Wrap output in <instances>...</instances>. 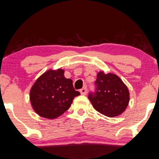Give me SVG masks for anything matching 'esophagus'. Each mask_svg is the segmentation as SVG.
<instances>
[{"instance_id": "obj_1", "label": "esophagus", "mask_w": 159, "mask_h": 159, "mask_svg": "<svg viewBox=\"0 0 159 159\" xmlns=\"http://www.w3.org/2000/svg\"><path fill=\"white\" fill-rule=\"evenodd\" d=\"M87 92H88V89H87L86 86L84 87V88H82L81 90H80V93H81L82 95H85L87 93Z\"/></svg>"}]
</instances>
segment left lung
Returning a JSON list of instances; mask_svg holds the SVG:
<instances>
[{
    "label": "left lung",
    "instance_id": "left-lung-1",
    "mask_svg": "<svg viewBox=\"0 0 159 159\" xmlns=\"http://www.w3.org/2000/svg\"><path fill=\"white\" fill-rule=\"evenodd\" d=\"M94 84V91L89 93L88 99L97 111L109 117L124 112L129 101V93L117 75L100 71Z\"/></svg>",
    "mask_w": 159,
    "mask_h": 159
}]
</instances>
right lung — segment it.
Segmentation results:
<instances>
[{
    "label": "right lung",
    "mask_w": 159,
    "mask_h": 159,
    "mask_svg": "<svg viewBox=\"0 0 159 159\" xmlns=\"http://www.w3.org/2000/svg\"><path fill=\"white\" fill-rule=\"evenodd\" d=\"M80 92L75 91L72 80L66 78L64 70H49L38 78L30 90L31 104L37 114L55 119L71 107Z\"/></svg>",
    "instance_id": "obj_1"
}]
</instances>
